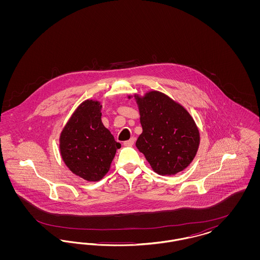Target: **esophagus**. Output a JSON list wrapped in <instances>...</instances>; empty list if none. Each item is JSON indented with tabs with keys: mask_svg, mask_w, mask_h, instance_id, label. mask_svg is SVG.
Masks as SVG:
<instances>
[{
	"mask_svg": "<svg viewBox=\"0 0 260 260\" xmlns=\"http://www.w3.org/2000/svg\"><path fill=\"white\" fill-rule=\"evenodd\" d=\"M134 143H135V138L134 137H132L131 139H128L126 141H124V146H132V145H134Z\"/></svg>",
	"mask_w": 260,
	"mask_h": 260,
	"instance_id": "obj_1",
	"label": "esophagus"
}]
</instances>
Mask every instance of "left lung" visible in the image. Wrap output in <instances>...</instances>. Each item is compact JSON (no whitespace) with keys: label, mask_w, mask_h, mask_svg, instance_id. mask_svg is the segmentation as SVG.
Wrapping results in <instances>:
<instances>
[{"label":"left lung","mask_w":260,"mask_h":260,"mask_svg":"<svg viewBox=\"0 0 260 260\" xmlns=\"http://www.w3.org/2000/svg\"><path fill=\"white\" fill-rule=\"evenodd\" d=\"M135 98L143 129L136 147L155 173L173 175L183 171L196 156L200 143L193 118L180 104L160 91Z\"/></svg>","instance_id":"obj_1"}]
</instances>
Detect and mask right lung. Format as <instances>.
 Masks as SVG:
<instances>
[{
    "label": "right lung",
    "mask_w": 260,
    "mask_h": 260,
    "mask_svg": "<svg viewBox=\"0 0 260 260\" xmlns=\"http://www.w3.org/2000/svg\"><path fill=\"white\" fill-rule=\"evenodd\" d=\"M121 144L101 122L99 101L86 100L74 112L60 136L62 159L87 181H99L110 169Z\"/></svg>",
    "instance_id": "right-lung-1"
}]
</instances>
